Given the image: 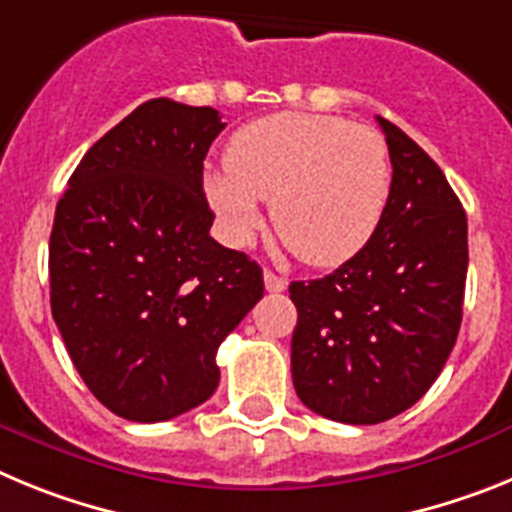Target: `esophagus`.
I'll return each instance as SVG.
<instances>
[{"label": "esophagus", "instance_id": "esophagus-1", "mask_svg": "<svg viewBox=\"0 0 512 512\" xmlns=\"http://www.w3.org/2000/svg\"><path fill=\"white\" fill-rule=\"evenodd\" d=\"M264 287L266 292H282L284 287H287V279L279 277V274H274L271 269L264 271Z\"/></svg>", "mask_w": 512, "mask_h": 512}]
</instances>
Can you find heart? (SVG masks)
<instances>
[{
  "label": "heart",
  "instance_id": "1",
  "mask_svg": "<svg viewBox=\"0 0 512 512\" xmlns=\"http://www.w3.org/2000/svg\"><path fill=\"white\" fill-rule=\"evenodd\" d=\"M392 166L382 135L343 117L279 112L235 130L225 169L205 194L230 241L246 243L271 200L284 246L310 266H336L369 243L390 202Z\"/></svg>",
  "mask_w": 512,
  "mask_h": 512
}]
</instances>
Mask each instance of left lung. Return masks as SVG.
Segmentation results:
<instances>
[{"label":"left lung","mask_w":512,"mask_h":512,"mask_svg":"<svg viewBox=\"0 0 512 512\" xmlns=\"http://www.w3.org/2000/svg\"><path fill=\"white\" fill-rule=\"evenodd\" d=\"M379 120L390 202L364 248L333 274L289 284L292 382L312 413L374 425L408 410L449 359L467 284V212L413 138Z\"/></svg>","instance_id":"left-lung-1"}]
</instances>
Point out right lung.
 I'll return each mask as SVG.
<instances>
[{"mask_svg": "<svg viewBox=\"0 0 512 512\" xmlns=\"http://www.w3.org/2000/svg\"><path fill=\"white\" fill-rule=\"evenodd\" d=\"M223 128L212 107L148 99L58 200L53 320L89 392L125 420L202 405L220 382L217 348L264 297L261 266L210 235L202 161Z\"/></svg>", "mask_w": 512, "mask_h": 512, "instance_id": "right-lung-1", "label": "right lung"}]
</instances>
